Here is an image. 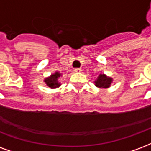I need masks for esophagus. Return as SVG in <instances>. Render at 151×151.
I'll return each instance as SVG.
<instances>
[{
  "mask_svg": "<svg viewBox=\"0 0 151 151\" xmlns=\"http://www.w3.org/2000/svg\"><path fill=\"white\" fill-rule=\"evenodd\" d=\"M73 71L75 73H80L81 71V69H80V68H76V69L73 70Z\"/></svg>",
  "mask_w": 151,
  "mask_h": 151,
  "instance_id": "obj_1",
  "label": "esophagus"
}]
</instances>
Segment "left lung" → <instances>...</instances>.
<instances>
[{
	"label": "left lung",
	"instance_id": "1",
	"mask_svg": "<svg viewBox=\"0 0 151 151\" xmlns=\"http://www.w3.org/2000/svg\"><path fill=\"white\" fill-rule=\"evenodd\" d=\"M113 82V78L110 77H108L104 73H100L95 81H94V85L98 88H102V89H107L110 87Z\"/></svg>",
	"mask_w": 151,
	"mask_h": 151
}]
</instances>
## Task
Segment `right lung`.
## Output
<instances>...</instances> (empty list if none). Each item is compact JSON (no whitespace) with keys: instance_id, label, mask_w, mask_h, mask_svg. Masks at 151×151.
Here are the masks:
<instances>
[{"instance_id":"right-lung-1","label":"right lung","mask_w":151,"mask_h":151,"mask_svg":"<svg viewBox=\"0 0 151 151\" xmlns=\"http://www.w3.org/2000/svg\"><path fill=\"white\" fill-rule=\"evenodd\" d=\"M61 73H59L58 71H56L54 73H52L51 75L45 78L44 79V82L48 87H50L51 89H56L61 86V82L59 81V78L61 77Z\"/></svg>"}]
</instances>
